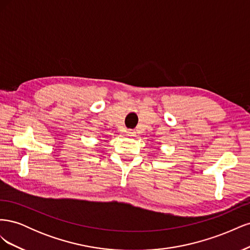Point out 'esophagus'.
Masks as SVG:
<instances>
[{"instance_id": "esophagus-1", "label": "esophagus", "mask_w": 250, "mask_h": 250, "mask_svg": "<svg viewBox=\"0 0 250 250\" xmlns=\"http://www.w3.org/2000/svg\"><path fill=\"white\" fill-rule=\"evenodd\" d=\"M126 133H127V135H129V137H134L135 135V131L133 129H128L126 131Z\"/></svg>"}]
</instances>
